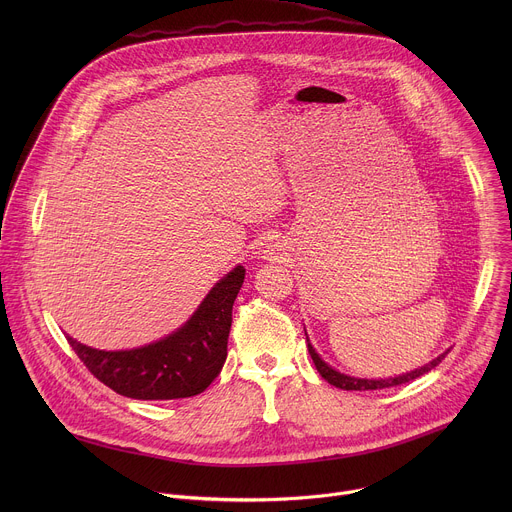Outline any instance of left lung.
Instances as JSON below:
<instances>
[{"label":"left lung","mask_w":512,"mask_h":512,"mask_svg":"<svg viewBox=\"0 0 512 512\" xmlns=\"http://www.w3.org/2000/svg\"><path fill=\"white\" fill-rule=\"evenodd\" d=\"M304 330H306V328H304ZM306 342H308V352H310V356H312V360H314V364H316L318 373L322 375V379L328 381L330 385H334L336 389H344V391H377V389H387V387H395V385L409 383V381H413V379H417V377L429 373L431 369H435L437 364H440V362L446 358V354L450 352V348H448V350H444L440 356H435L433 360H429L427 364H423V367L413 369V371L403 373V375H397V377H387V379H360V377L344 375V373L336 371L334 367H330V364H328V362L316 352V348L312 346V342H310V338H308V332H306Z\"/></svg>","instance_id":"obj_1"}]
</instances>
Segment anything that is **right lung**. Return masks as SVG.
Masks as SVG:
<instances>
[{"instance_id":"obj_1","label":"right lung","mask_w":512,"mask_h":512,"mask_svg":"<svg viewBox=\"0 0 512 512\" xmlns=\"http://www.w3.org/2000/svg\"><path fill=\"white\" fill-rule=\"evenodd\" d=\"M243 279L245 267L235 265L210 287L180 328L145 346L99 350L72 336L66 340L87 369L123 397L143 401L194 397L218 377L227 360L233 304Z\"/></svg>"}]
</instances>
